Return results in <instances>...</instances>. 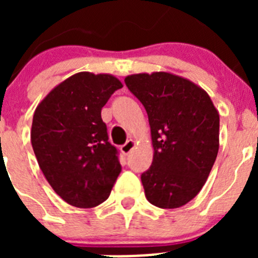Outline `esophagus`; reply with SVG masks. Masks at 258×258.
I'll return each instance as SVG.
<instances>
[{
  "instance_id": "esophagus-1",
  "label": "esophagus",
  "mask_w": 258,
  "mask_h": 258,
  "mask_svg": "<svg viewBox=\"0 0 258 258\" xmlns=\"http://www.w3.org/2000/svg\"><path fill=\"white\" fill-rule=\"evenodd\" d=\"M134 146H136V141L129 140V141H126V143H125V145L121 146V149H120V150H121L122 154L127 155V154H129V152L132 151V150L134 149Z\"/></svg>"
}]
</instances>
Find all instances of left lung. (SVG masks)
<instances>
[{
    "label": "left lung",
    "mask_w": 258,
    "mask_h": 258,
    "mask_svg": "<svg viewBox=\"0 0 258 258\" xmlns=\"http://www.w3.org/2000/svg\"><path fill=\"white\" fill-rule=\"evenodd\" d=\"M149 116L154 159L142 175L159 208L187 204L207 182L220 147V115L204 89L170 72L125 77Z\"/></svg>",
    "instance_id": "8db88e82"
}]
</instances>
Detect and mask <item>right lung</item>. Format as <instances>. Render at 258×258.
Segmentation results:
<instances>
[{
  "instance_id": "1",
  "label": "right lung",
  "mask_w": 258,
  "mask_h": 258,
  "mask_svg": "<svg viewBox=\"0 0 258 258\" xmlns=\"http://www.w3.org/2000/svg\"><path fill=\"white\" fill-rule=\"evenodd\" d=\"M121 81L109 74L79 72L51 89L33 115L31 142L52 190L77 208L108 199L121 172L108 142L102 107Z\"/></svg>"
}]
</instances>
